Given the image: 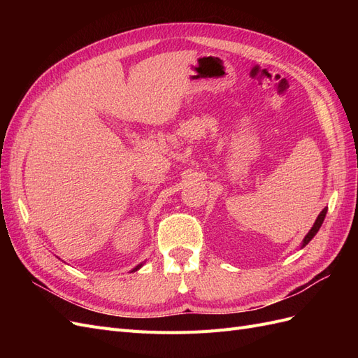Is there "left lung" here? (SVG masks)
<instances>
[{"label":"left lung","instance_id":"obj_1","mask_svg":"<svg viewBox=\"0 0 358 358\" xmlns=\"http://www.w3.org/2000/svg\"><path fill=\"white\" fill-rule=\"evenodd\" d=\"M326 213H327V208H324V209L321 210V213L318 215V218H317L315 224H313V227L310 229V231L306 234L305 239H303V245H301V248H305V246H306V245L313 239V236H315V234L318 233V230H320V227H321V224H322L324 218H326Z\"/></svg>","mask_w":358,"mask_h":358}]
</instances>
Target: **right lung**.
<instances>
[{"label": "right lung", "instance_id": "1", "mask_svg": "<svg viewBox=\"0 0 358 358\" xmlns=\"http://www.w3.org/2000/svg\"><path fill=\"white\" fill-rule=\"evenodd\" d=\"M140 267H142V264H138V266H137V267H136V268H134V270H138V268H140Z\"/></svg>", "mask_w": 358, "mask_h": 358}]
</instances>
